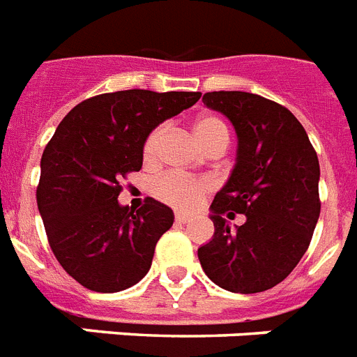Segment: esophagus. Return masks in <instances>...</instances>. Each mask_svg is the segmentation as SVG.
I'll use <instances>...</instances> for the list:
<instances>
[{
    "instance_id": "34e87169",
    "label": "esophagus",
    "mask_w": 357,
    "mask_h": 357,
    "mask_svg": "<svg viewBox=\"0 0 357 357\" xmlns=\"http://www.w3.org/2000/svg\"><path fill=\"white\" fill-rule=\"evenodd\" d=\"M194 215H190V214H183V212H176V221H178V223H187V221H190L192 220Z\"/></svg>"
}]
</instances>
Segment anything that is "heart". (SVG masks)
Wrapping results in <instances>:
<instances>
[{
    "mask_svg": "<svg viewBox=\"0 0 357 357\" xmlns=\"http://www.w3.org/2000/svg\"><path fill=\"white\" fill-rule=\"evenodd\" d=\"M194 136L199 142V145L205 149L206 145H211L212 142L223 139L229 143V128L221 119L214 118V116H203L194 123ZM161 137H163V128H154L145 139L143 145V158L145 161H152L155 158L158 146H160ZM208 185L202 179H187L181 176H172L167 174L163 178H160L154 183L152 190L160 199L165 203H169L178 208H192L197 205V202L202 199L203 194L206 192Z\"/></svg>",
    "mask_w": 357,
    "mask_h": 357,
    "instance_id": "obj_1",
    "label": "heart"
}]
</instances>
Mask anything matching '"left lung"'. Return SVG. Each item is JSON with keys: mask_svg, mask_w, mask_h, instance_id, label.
<instances>
[{"mask_svg": "<svg viewBox=\"0 0 357 357\" xmlns=\"http://www.w3.org/2000/svg\"><path fill=\"white\" fill-rule=\"evenodd\" d=\"M203 103L232 123L238 151L211 205L214 236L197 257L221 289L263 292L285 280L310 245L321 211L317 154L294 114L266 98L220 91ZM236 213L245 223L230 227Z\"/></svg>", "mask_w": 357, "mask_h": 357, "instance_id": "1", "label": "left lung"}]
</instances>
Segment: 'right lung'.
Segmentation results:
<instances>
[{
	"mask_svg": "<svg viewBox=\"0 0 357 357\" xmlns=\"http://www.w3.org/2000/svg\"><path fill=\"white\" fill-rule=\"evenodd\" d=\"M199 98V92H110L76 105L58 125L41 158L36 197L54 256L77 283L119 292L151 271L174 212L146 197L134 214L119 205V179L142 169L146 136Z\"/></svg>",
	"mask_w": 357,
	"mask_h": 357,
	"instance_id": "add662e5",
	"label": "right lung"
}]
</instances>
